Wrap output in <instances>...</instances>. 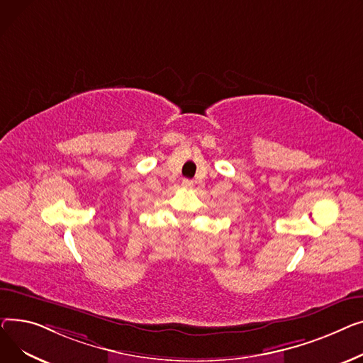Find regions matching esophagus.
<instances>
[{
    "label": "esophagus",
    "instance_id": "1",
    "mask_svg": "<svg viewBox=\"0 0 363 363\" xmlns=\"http://www.w3.org/2000/svg\"><path fill=\"white\" fill-rule=\"evenodd\" d=\"M184 187H191L194 186V183H191V180H183V183H182Z\"/></svg>",
    "mask_w": 363,
    "mask_h": 363
}]
</instances>
